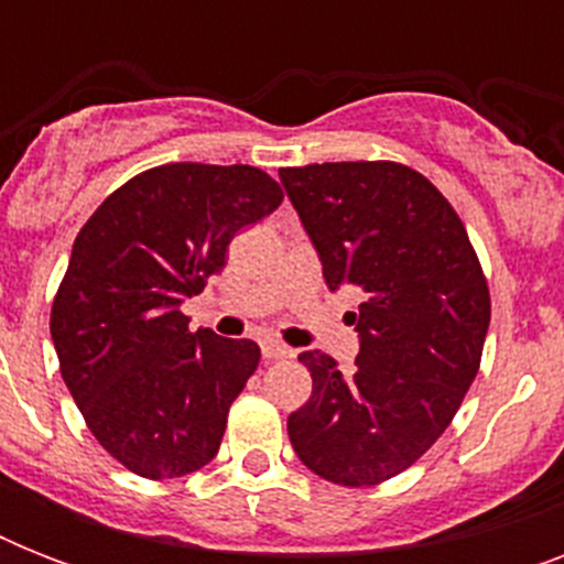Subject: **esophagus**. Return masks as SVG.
Returning a JSON list of instances; mask_svg holds the SVG:
<instances>
[{
  "instance_id": "esophagus-1",
  "label": "esophagus",
  "mask_w": 564,
  "mask_h": 564,
  "mask_svg": "<svg viewBox=\"0 0 564 564\" xmlns=\"http://www.w3.org/2000/svg\"><path fill=\"white\" fill-rule=\"evenodd\" d=\"M263 357L265 360H286V357H292V351L281 343H263Z\"/></svg>"
}]
</instances>
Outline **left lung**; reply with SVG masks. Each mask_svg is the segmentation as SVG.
Listing matches in <instances>:
<instances>
[{
	"label": "left lung",
	"mask_w": 564,
	"mask_h": 564,
	"mask_svg": "<svg viewBox=\"0 0 564 564\" xmlns=\"http://www.w3.org/2000/svg\"><path fill=\"white\" fill-rule=\"evenodd\" d=\"M281 181L330 290L357 286L351 375L304 351L313 394L286 421L310 471L377 486L427 454L480 369L491 299L468 230L421 172L392 161L310 163Z\"/></svg>",
	"instance_id": "8db88e82"
}]
</instances>
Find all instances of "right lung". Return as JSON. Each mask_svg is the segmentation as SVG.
I'll return each instance as SVG.
<instances>
[{"label":"right lung","mask_w":564,"mask_h":564,"mask_svg":"<svg viewBox=\"0 0 564 564\" xmlns=\"http://www.w3.org/2000/svg\"><path fill=\"white\" fill-rule=\"evenodd\" d=\"M281 202L257 166L166 163L113 189L78 230L48 330L87 427L128 471L172 480L219 454L260 348L193 334L181 301Z\"/></svg>","instance_id":"add662e5"}]
</instances>
